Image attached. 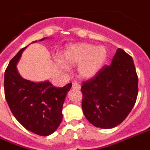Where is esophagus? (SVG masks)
<instances>
[{"mask_svg": "<svg viewBox=\"0 0 150 150\" xmlns=\"http://www.w3.org/2000/svg\"><path fill=\"white\" fill-rule=\"evenodd\" d=\"M72 88H73L74 89L79 90L81 89V85H80L78 83H76V82H74V83H73V86H72Z\"/></svg>", "mask_w": 150, "mask_h": 150, "instance_id": "obj_1", "label": "esophagus"}]
</instances>
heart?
I'll use <instances>...</instances> for the list:
<instances>
[{
  "instance_id": "1",
  "label": "heart",
  "mask_w": 150,
  "mask_h": 150,
  "mask_svg": "<svg viewBox=\"0 0 150 150\" xmlns=\"http://www.w3.org/2000/svg\"><path fill=\"white\" fill-rule=\"evenodd\" d=\"M108 58V51L103 46L94 45H73L64 53V62L69 66H79L78 72L83 78H92L100 71ZM61 67L66 68L62 61L58 60Z\"/></svg>"
}]
</instances>
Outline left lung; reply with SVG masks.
Segmentation results:
<instances>
[{
  "label": "left lung",
  "instance_id": "left-lung-1",
  "mask_svg": "<svg viewBox=\"0 0 150 150\" xmlns=\"http://www.w3.org/2000/svg\"><path fill=\"white\" fill-rule=\"evenodd\" d=\"M81 86L82 109L93 126L116 127L130 114L138 93V80L132 57L117 50L111 66H105Z\"/></svg>",
  "mask_w": 150,
  "mask_h": 150
}]
</instances>
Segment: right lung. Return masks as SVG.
Here are the masks:
<instances>
[{
	"mask_svg": "<svg viewBox=\"0 0 150 150\" xmlns=\"http://www.w3.org/2000/svg\"><path fill=\"white\" fill-rule=\"evenodd\" d=\"M26 47L11 59L5 69L4 96L20 124L34 134L47 136L54 132L62 121L63 103L72 83L57 88L49 81L35 83L23 79L18 74L16 64Z\"/></svg>",
	"mask_w": 150,
	"mask_h": 150,
	"instance_id": "right-lung-1",
	"label": "right lung"
}]
</instances>
